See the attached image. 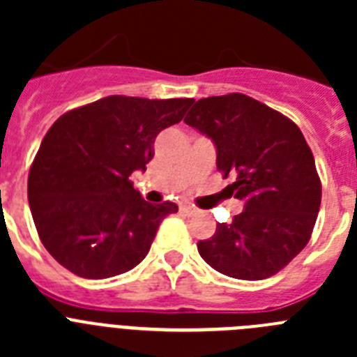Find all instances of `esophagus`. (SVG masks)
I'll return each mask as SVG.
<instances>
[{
	"mask_svg": "<svg viewBox=\"0 0 357 357\" xmlns=\"http://www.w3.org/2000/svg\"><path fill=\"white\" fill-rule=\"evenodd\" d=\"M181 213L185 214V216H193V214H197V209L191 206H181Z\"/></svg>",
	"mask_w": 357,
	"mask_h": 357,
	"instance_id": "34e87169",
	"label": "esophagus"
}]
</instances>
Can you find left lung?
<instances>
[{
  "instance_id": "obj_1",
  "label": "left lung",
  "mask_w": 357,
  "mask_h": 357,
  "mask_svg": "<svg viewBox=\"0 0 357 357\" xmlns=\"http://www.w3.org/2000/svg\"><path fill=\"white\" fill-rule=\"evenodd\" d=\"M184 123L213 141L218 169L236 176L225 191L245 204L198 241L202 259L234 279L275 275L307 245L320 211V176L301 128L239 93L202 98Z\"/></svg>"
}]
</instances>
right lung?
<instances>
[{
    "label": "right lung",
    "instance_id": "obj_1",
    "mask_svg": "<svg viewBox=\"0 0 357 357\" xmlns=\"http://www.w3.org/2000/svg\"><path fill=\"white\" fill-rule=\"evenodd\" d=\"M193 98L107 96L73 109L44 135L28 204L44 248L84 279H109L141 263L160 222L178 211L134 189L160 130L184 118Z\"/></svg>",
    "mask_w": 357,
    "mask_h": 357
}]
</instances>
